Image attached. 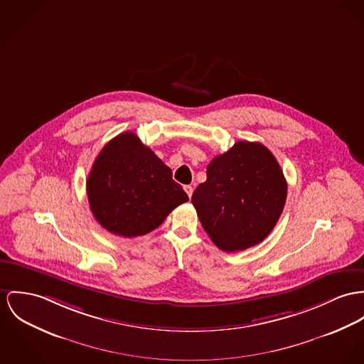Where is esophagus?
Listing matches in <instances>:
<instances>
[{"instance_id":"1","label":"esophagus","mask_w":364,"mask_h":364,"mask_svg":"<svg viewBox=\"0 0 364 364\" xmlns=\"http://www.w3.org/2000/svg\"><path fill=\"white\" fill-rule=\"evenodd\" d=\"M184 191L187 193L188 198H191V196H193V193H194V188H193L191 186H184Z\"/></svg>"}]
</instances>
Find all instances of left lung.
<instances>
[{"mask_svg": "<svg viewBox=\"0 0 364 364\" xmlns=\"http://www.w3.org/2000/svg\"><path fill=\"white\" fill-rule=\"evenodd\" d=\"M285 199L287 181L274 155L260 142L238 141L208 165L191 202L215 245L235 252L270 234Z\"/></svg>", "mask_w": 364, "mask_h": 364, "instance_id": "1", "label": "left lung"}]
</instances>
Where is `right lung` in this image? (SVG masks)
Here are the masks:
<instances>
[{
    "mask_svg": "<svg viewBox=\"0 0 364 364\" xmlns=\"http://www.w3.org/2000/svg\"><path fill=\"white\" fill-rule=\"evenodd\" d=\"M87 196L95 220L127 238L158 228L188 200L170 168L132 132L101 149L87 178Z\"/></svg>",
    "mask_w": 364,
    "mask_h": 364,
    "instance_id": "add662e5",
    "label": "right lung"
}]
</instances>
